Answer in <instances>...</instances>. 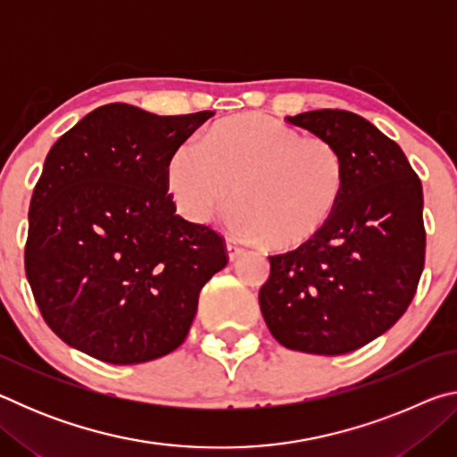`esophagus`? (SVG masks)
<instances>
[{
	"mask_svg": "<svg viewBox=\"0 0 457 457\" xmlns=\"http://www.w3.org/2000/svg\"><path fill=\"white\" fill-rule=\"evenodd\" d=\"M226 252H228V258H229V262H236V260H239L245 253V250L244 247H239L237 244H234V242H228L226 244Z\"/></svg>",
	"mask_w": 457,
	"mask_h": 457,
	"instance_id": "esophagus-1",
	"label": "esophagus"
}]
</instances>
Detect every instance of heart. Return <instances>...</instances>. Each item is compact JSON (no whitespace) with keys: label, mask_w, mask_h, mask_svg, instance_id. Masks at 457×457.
I'll return each instance as SVG.
<instances>
[{"label":"heart","mask_w":457,"mask_h":457,"mask_svg":"<svg viewBox=\"0 0 457 457\" xmlns=\"http://www.w3.org/2000/svg\"><path fill=\"white\" fill-rule=\"evenodd\" d=\"M177 210L207 223L231 201V234L276 250L311 244L343 199L346 169L337 145L303 137L264 114H236L207 127L199 146L185 143L165 169Z\"/></svg>","instance_id":"1"}]
</instances>
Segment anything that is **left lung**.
Masks as SVG:
<instances>
[{
	"label": "left lung",
	"instance_id": "8db88e82",
	"mask_svg": "<svg viewBox=\"0 0 457 457\" xmlns=\"http://www.w3.org/2000/svg\"><path fill=\"white\" fill-rule=\"evenodd\" d=\"M337 145L343 199L322 234L270 256L260 311L286 349L345 354L381 337L415 296L425 262L423 189L401 146L349 111L286 117Z\"/></svg>",
	"mask_w": 457,
	"mask_h": 457
}]
</instances>
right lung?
Returning a JSON list of instances; mask_svg holds the SVG:
<instances>
[{"label":"right lung","mask_w":457,"mask_h":457,"mask_svg":"<svg viewBox=\"0 0 457 457\" xmlns=\"http://www.w3.org/2000/svg\"><path fill=\"white\" fill-rule=\"evenodd\" d=\"M212 117L114 103L54 143L29 201L26 276L72 349L138 365L187 337L201 288L228 258L213 229L175 213L165 169Z\"/></svg>","instance_id":"add662e5"}]
</instances>
